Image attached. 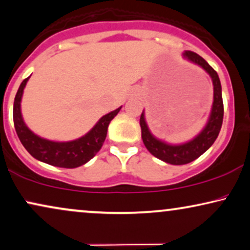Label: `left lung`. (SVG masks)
<instances>
[{"label":"left lung","mask_w":250,"mask_h":250,"mask_svg":"<svg viewBox=\"0 0 250 250\" xmlns=\"http://www.w3.org/2000/svg\"><path fill=\"white\" fill-rule=\"evenodd\" d=\"M184 56H186L193 63L200 65L210 74L213 83V103L211 113H210L209 121L207 123L206 127L200 133L195 139L192 141L187 142L184 145L171 146L165 144V142L157 140L156 138L151 134L146 124L144 111L140 117V126H141V138L142 141L148 149L149 153L154 155L155 157L160 158L161 161L167 162L168 164L173 165H183L187 164L196 160L203 153H206L208 149L211 147L213 142L218 137L220 128L223 124V117H224V104H223L222 97V86H220L219 77L215 70L203 60L200 55L193 51H185Z\"/></svg>","instance_id":"8db88e82"}]
</instances>
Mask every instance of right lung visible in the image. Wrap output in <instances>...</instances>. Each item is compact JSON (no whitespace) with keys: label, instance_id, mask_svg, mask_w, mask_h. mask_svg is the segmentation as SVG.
<instances>
[{"label":"right lung","instance_id":"add662e5","mask_svg":"<svg viewBox=\"0 0 250 250\" xmlns=\"http://www.w3.org/2000/svg\"><path fill=\"white\" fill-rule=\"evenodd\" d=\"M30 78V77H28ZM28 78L22 80L14 102V124L19 140L26 150L37 160L54 167L73 168L87 163L95 156L106 138L108 126L121 108L116 109L97 122L85 137L70 142H54L35 135L22 121L21 101Z\"/></svg>","mask_w":250,"mask_h":250}]
</instances>
